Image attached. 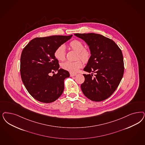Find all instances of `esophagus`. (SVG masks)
Listing matches in <instances>:
<instances>
[{
  "label": "esophagus",
  "mask_w": 145,
  "mask_h": 145,
  "mask_svg": "<svg viewBox=\"0 0 145 145\" xmlns=\"http://www.w3.org/2000/svg\"><path fill=\"white\" fill-rule=\"evenodd\" d=\"M70 75L71 77H73V76H75L76 75V74H74V73H70Z\"/></svg>",
  "instance_id": "obj_1"
}]
</instances>
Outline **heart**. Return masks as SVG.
Returning <instances> with one entry per match:
<instances>
[{"mask_svg": "<svg viewBox=\"0 0 145 145\" xmlns=\"http://www.w3.org/2000/svg\"><path fill=\"white\" fill-rule=\"evenodd\" d=\"M69 46L71 49L77 52V59H81L85 62H88L91 56V51L86 48H84V44L81 41L75 39L71 41L69 44ZM65 47L61 45L58 47L54 52V56L60 61H63L65 59ZM83 66V61L78 59L75 61H67L63 62L61 67L65 70H67L71 73L76 72Z\"/></svg>", "mask_w": 145, "mask_h": 145, "instance_id": "obj_1", "label": "heart"}]
</instances>
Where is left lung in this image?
Masks as SVG:
<instances>
[{
    "label": "left lung",
    "mask_w": 145,
    "mask_h": 145,
    "mask_svg": "<svg viewBox=\"0 0 145 145\" xmlns=\"http://www.w3.org/2000/svg\"><path fill=\"white\" fill-rule=\"evenodd\" d=\"M75 35L88 44L91 52L84 70L92 73L83 74L85 80L80 86L82 91L92 101L105 100L116 89L124 74L121 50L112 40L101 35L89 33Z\"/></svg>",
    "instance_id": "8db88e82"
}]
</instances>
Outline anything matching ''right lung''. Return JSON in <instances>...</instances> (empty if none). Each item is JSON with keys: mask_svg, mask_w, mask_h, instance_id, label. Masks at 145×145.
I'll return each instance as SVG.
<instances>
[{"mask_svg": "<svg viewBox=\"0 0 145 145\" xmlns=\"http://www.w3.org/2000/svg\"><path fill=\"white\" fill-rule=\"evenodd\" d=\"M72 35L37 37L24 47L20 60V74L28 92L38 101L54 102L64 90V80L70 76L67 70L59 69L54 56L56 48ZM58 71L57 74L50 75Z\"/></svg>", "mask_w": 145, "mask_h": 145, "instance_id": "1", "label": "right lung"}]
</instances>
